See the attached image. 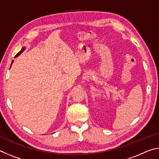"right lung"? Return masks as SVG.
<instances>
[{"instance_id": "obj_1", "label": "right lung", "mask_w": 159, "mask_h": 159, "mask_svg": "<svg viewBox=\"0 0 159 159\" xmlns=\"http://www.w3.org/2000/svg\"><path fill=\"white\" fill-rule=\"evenodd\" d=\"M24 49H25V47H23V48H22V49H21V51H20V52H19L18 53V54H16V55L15 56V57H18V56H19V55H20V54H21V53L24 52ZM12 63H13V61H12V63H11V66H12Z\"/></svg>"}]
</instances>
